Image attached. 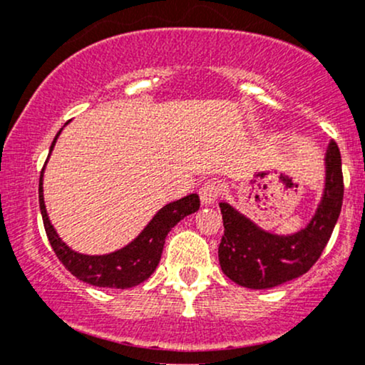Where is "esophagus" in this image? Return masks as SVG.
Masks as SVG:
<instances>
[{"mask_svg":"<svg viewBox=\"0 0 365 365\" xmlns=\"http://www.w3.org/2000/svg\"><path fill=\"white\" fill-rule=\"evenodd\" d=\"M199 195H200V200H202V204H215L217 200V197L221 195V185L215 180H209V182L204 183L202 187L199 188Z\"/></svg>","mask_w":365,"mask_h":365,"instance_id":"34e87169","label":"esophagus"}]
</instances>
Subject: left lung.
Here are the masks:
<instances>
[{
  "label": "left lung",
  "instance_id": "obj_1",
  "mask_svg": "<svg viewBox=\"0 0 365 365\" xmlns=\"http://www.w3.org/2000/svg\"><path fill=\"white\" fill-rule=\"evenodd\" d=\"M326 182L312 220L300 232L276 235L259 228L228 202H220L225 235L217 257L232 282L252 290H266L307 273L328 244L343 202L341 156L331 140L324 156Z\"/></svg>",
  "mask_w": 365,
  "mask_h": 365
}]
</instances>
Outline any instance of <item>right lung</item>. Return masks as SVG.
I'll return each instance as SVG.
<instances>
[{
	"label": "right lung",
	"instance_id": "right-lung-1",
	"mask_svg": "<svg viewBox=\"0 0 365 365\" xmlns=\"http://www.w3.org/2000/svg\"><path fill=\"white\" fill-rule=\"evenodd\" d=\"M60 133L61 130L54 137L51 148H49V154H51ZM44 168L41 171L39 178V207L49 244H51L58 259L63 262V266L75 278L94 284V287L121 288V290H125V288H132L135 284L145 282L158 267L159 259H161L163 254V247H165V238L171 232V228L185 216L199 211L200 206L199 195L197 194L182 197V199L166 204L165 207L159 209L148 226L139 233V237L133 238L123 249L104 255L81 254L75 252L61 240L56 230L53 228L51 221H49L43 194Z\"/></svg>",
	"mask_w": 365,
	"mask_h": 365
}]
</instances>
